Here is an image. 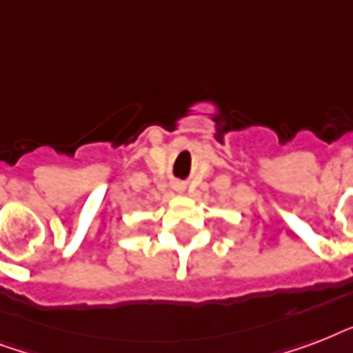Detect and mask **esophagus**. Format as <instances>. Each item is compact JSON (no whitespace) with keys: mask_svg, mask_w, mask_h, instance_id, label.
<instances>
[{"mask_svg":"<svg viewBox=\"0 0 353 353\" xmlns=\"http://www.w3.org/2000/svg\"><path fill=\"white\" fill-rule=\"evenodd\" d=\"M176 190H183V185H179V183H176Z\"/></svg>","mask_w":353,"mask_h":353,"instance_id":"obj_1","label":"esophagus"}]
</instances>
